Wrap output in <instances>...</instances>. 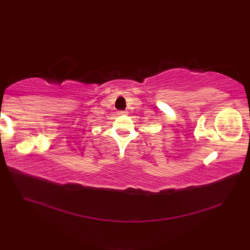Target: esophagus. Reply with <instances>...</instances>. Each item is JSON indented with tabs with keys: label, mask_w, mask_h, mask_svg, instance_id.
<instances>
[{
	"label": "esophagus",
	"mask_w": 250,
	"mask_h": 250,
	"mask_svg": "<svg viewBox=\"0 0 250 250\" xmlns=\"http://www.w3.org/2000/svg\"><path fill=\"white\" fill-rule=\"evenodd\" d=\"M126 114V111H125V110H120V111H118V115H125Z\"/></svg>",
	"instance_id": "esophagus-1"
}]
</instances>
